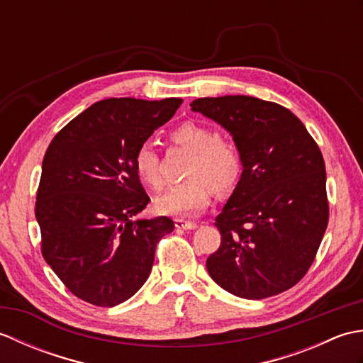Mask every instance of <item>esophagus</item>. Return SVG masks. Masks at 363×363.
<instances>
[{
  "mask_svg": "<svg viewBox=\"0 0 363 363\" xmlns=\"http://www.w3.org/2000/svg\"><path fill=\"white\" fill-rule=\"evenodd\" d=\"M174 226H176V229H195L196 228V223L186 221V220H182V218H176L174 220Z\"/></svg>",
  "mask_w": 363,
  "mask_h": 363,
  "instance_id": "34e87169",
  "label": "esophagus"
}]
</instances>
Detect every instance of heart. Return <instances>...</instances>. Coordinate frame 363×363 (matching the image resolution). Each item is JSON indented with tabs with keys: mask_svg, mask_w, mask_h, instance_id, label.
<instances>
[{
	"mask_svg": "<svg viewBox=\"0 0 363 363\" xmlns=\"http://www.w3.org/2000/svg\"><path fill=\"white\" fill-rule=\"evenodd\" d=\"M169 143L186 150L190 156L184 168L186 181L176 184L165 195L156 199L157 211L167 215H195L206 209L215 195L230 194L242 179L245 162L238 145L220 138L217 130L196 121H184L168 135ZM134 169L151 190L164 187L160 156L151 143H142L134 152Z\"/></svg>",
	"mask_w": 363,
	"mask_h": 363,
	"instance_id": "1",
	"label": "heart"
}]
</instances>
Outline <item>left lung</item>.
Segmentation results:
<instances>
[{
    "label": "left lung",
    "mask_w": 363,
    "mask_h": 363,
    "mask_svg": "<svg viewBox=\"0 0 363 363\" xmlns=\"http://www.w3.org/2000/svg\"><path fill=\"white\" fill-rule=\"evenodd\" d=\"M191 111L228 129L245 162L242 179L215 218L220 248L206 267L221 289L264 299L309 272L329 221L325 159L295 113L264 99L198 98Z\"/></svg>",
    "instance_id": "1"
}]
</instances>
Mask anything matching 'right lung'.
Returning <instances> with one entry per match:
<instances>
[{"label": "right lung", "mask_w": 363, "mask_h": 363, "mask_svg": "<svg viewBox=\"0 0 363 363\" xmlns=\"http://www.w3.org/2000/svg\"><path fill=\"white\" fill-rule=\"evenodd\" d=\"M181 98H109L54 135L42 164L35 218L42 256L74 296L99 307L129 299L148 279L168 217L130 220L150 203L134 152L173 117Z\"/></svg>", "instance_id": "right-lung-1"}]
</instances>
